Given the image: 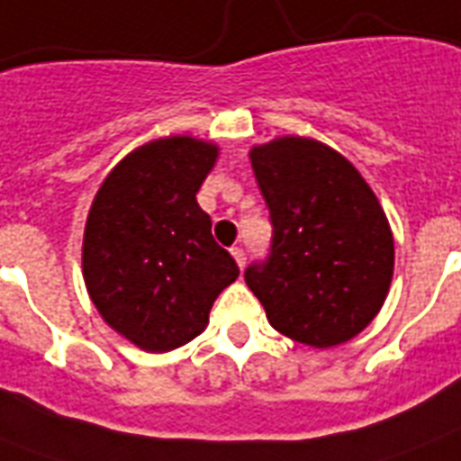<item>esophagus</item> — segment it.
Listing matches in <instances>:
<instances>
[{"label":"esophagus","mask_w":461,"mask_h":461,"mask_svg":"<svg viewBox=\"0 0 461 461\" xmlns=\"http://www.w3.org/2000/svg\"><path fill=\"white\" fill-rule=\"evenodd\" d=\"M231 258H234V263H237L239 267H244V266H246V253H244V249H239V246H234V249H231Z\"/></svg>","instance_id":"esophagus-1"}]
</instances>
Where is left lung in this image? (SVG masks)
<instances>
[{
    "label": "left lung",
    "instance_id": "obj_1",
    "mask_svg": "<svg viewBox=\"0 0 461 461\" xmlns=\"http://www.w3.org/2000/svg\"><path fill=\"white\" fill-rule=\"evenodd\" d=\"M251 165L273 220V249L246 285L270 325L330 349L378 315L390 292L394 239L378 195L335 148L306 136L253 146Z\"/></svg>",
    "mask_w": 461,
    "mask_h": 461
}]
</instances>
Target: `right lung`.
<instances>
[{
	"instance_id": "obj_1",
	"label": "right lung",
	"mask_w": 461,
	"mask_h": 461,
	"mask_svg": "<svg viewBox=\"0 0 461 461\" xmlns=\"http://www.w3.org/2000/svg\"><path fill=\"white\" fill-rule=\"evenodd\" d=\"M220 148L165 136L122 158L97 188L83 231V280L114 332L150 354L208 328L239 267L210 234L195 194Z\"/></svg>"
}]
</instances>
